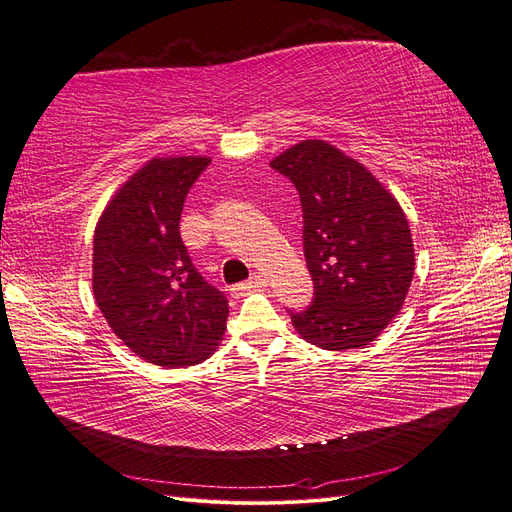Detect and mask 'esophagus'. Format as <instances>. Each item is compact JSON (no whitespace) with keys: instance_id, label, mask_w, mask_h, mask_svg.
<instances>
[{"instance_id":"1","label":"esophagus","mask_w":512,"mask_h":512,"mask_svg":"<svg viewBox=\"0 0 512 512\" xmlns=\"http://www.w3.org/2000/svg\"><path fill=\"white\" fill-rule=\"evenodd\" d=\"M268 285V278L261 276V274H253L246 282H240V285L232 287V293L234 295H246V293H253V291H259Z\"/></svg>"}]
</instances>
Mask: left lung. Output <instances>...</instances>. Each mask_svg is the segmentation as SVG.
I'll return each mask as SVG.
<instances>
[{"label":"left lung","mask_w":512,"mask_h":512,"mask_svg":"<svg viewBox=\"0 0 512 512\" xmlns=\"http://www.w3.org/2000/svg\"><path fill=\"white\" fill-rule=\"evenodd\" d=\"M304 211L310 306L293 312L297 333L325 350L363 348L401 310L413 278L409 223L384 185L325 141H301L270 164Z\"/></svg>","instance_id":"8db88e82"}]
</instances>
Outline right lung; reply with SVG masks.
<instances>
[{
  "instance_id": "obj_1",
  "label": "right lung",
  "mask_w": 512,
  "mask_h": 512,
  "mask_svg": "<svg viewBox=\"0 0 512 512\" xmlns=\"http://www.w3.org/2000/svg\"><path fill=\"white\" fill-rule=\"evenodd\" d=\"M208 158H156L124 183L94 232L92 289L111 331L160 367H189L213 354L227 297L196 270L179 221Z\"/></svg>"
}]
</instances>
